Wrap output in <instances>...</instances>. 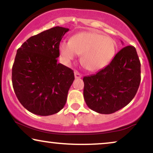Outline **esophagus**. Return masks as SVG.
I'll return each instance as SVG.
<instances>
[{"mask_svg": "<svg viewBox=\"0 0 153 153\" xmlns=\"http://www.w3.org/2000/svg\"><path fill=\"white\" fill-rule=\"evenodd\" d=\"M74 73L75 79H79V78H81V77H82V74L79 73L77 71H74Z\"/></svg>", "mask_w": 153, "mask_h": 153, "instance_id": "1", "label": "esophagus"}]
</instances>
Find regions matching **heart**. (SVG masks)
<instances>
[{
  "label": "heart",
  "instance_id": "obj_1",
  "mask_svg": "<svg viewBox=\"0 0 153 153\" xmlns=\"http://www.w3.org/2000/svg\"><path fill=\"white\" fill-rule=\"evenodd\" d=\"M116 50L111 37L94 32H84L74 35L71 41H62L59 52L62 59L69 65L77 54H82L81 62L88 71H97L110 63Z\"/></svg>",
  "mask_w": 153,
  "mask_h": 153
}]
</instances>
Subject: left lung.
Returning a JSON list of instances; mask_svg holds the SVG:
<instances>
[{
    "label": "left lung",
    "mask_w": 153,
    "mask_h": 153,
    "mask_svg": "<svg viewBox=\"0 0 153 153\" xmlns=\"http://www.w3.org/2000/svg\"><path fill=\"white\" fill-rule=\"evenodd\" d=\"M140 79V62L136 50L126 46L108 66L96 74L84 77L85 102L99 114H113L133 100Z\"/></svg>",
    "instance_id": "left-lung-1"
}]
</instances>
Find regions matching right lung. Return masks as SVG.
<instances>
[{
    "label": "right lung",
    "mask_w": 153,
    "mask_h": 153,
    "mask_svg": "<svg viewBox=\"0 0 153 153\" xmlns=\"http://www.w3.org/2000/svg\"><path fill=\"white\" fill-rule=\"evenodd\" d=\"M68 28L56 27L30 37L17 50L12 69L13 89L30 112L56 114L65 106L74 80L72 69L58 63L59 44Z\"/></svg>",
    "instance_id": "1"
}]
</instances>
